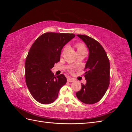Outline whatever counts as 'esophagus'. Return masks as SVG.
I'll return each instance as SVG.
<instances>
[{
  "label": "esophagus",
  "instance_id": "obj_1",
  "mask_svg": "<svg viewBox=\"0 0 132 132\" xmlns=\"http://www.w3.org/2000/svg\"><path fill=\"white\" fill-rule=\"evenodd\" d=\"M75 81V79L72 78H69L68 77L67 78V81L68 82H73Z\"/></svg>",
  "mask_w": 132,
  "mask_h": 132
}]
</instances>
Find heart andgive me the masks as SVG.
I'll return each mask as SVG.
<instances>
[{
	"label": "heart",
	"mask_w": 132,
	"mask_h": 132,
	"mask_svg": "<svg viewBox=\"0 0 132 132\" xmlns=\"http://www.w3.org/2000/svg\"><path fill=\"white\" fill-rule=\"evenodd\" d=\"M75 47L76 48V49H77V52H80V51H86V48L85 47V46L84 45V44H83L82 43H76L75 45ZM65 51V49L64 48L63 50L62 51V54H64V52ZM70 72H73V70H70Z\"/></svg>",
	"instance_id": "b5f03b06"
}]
</instances>
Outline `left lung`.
Returning a JSON list of instances; mask_svg holds the SVG:
<instances>
[{"label":"left lung","mask_w":132,"mask_h":132,"mask_svg":"<svg viewBox=\"0 0 132 132\" xmlns=\"http://www.w3.org/2000/svg\"><path fill=\"white\" fill-rule=\"evenodd\" d=\"M85 42L89 50L88 60L84 70L85 85L76 93L77 98L86 104H94L103 97L109 86L110 64L103 47L98 41L88 36L77 35Z\"/></svg>","instance_id":"8db88e82"}]
</instances>
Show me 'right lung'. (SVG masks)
Instances as JSON below:
<instances>
[{"label":"right lung","instance_id":"1","mask_svg":"<svg viewBox=\"0 0 132 132\" xmlns=\"http://www.w3.org/2000/svg\"><path fill=\"white\" fill-rule=\"evenodd\" d=\"M75 35L46 32L31 47L25 61V79L31 94L37 102L50 104L57 99L60 89L67 82L64 75L55 77L51 69L60 61L61 51Z\"/></svg>","mask_w":132,"mask_h":132}]
</instances>
